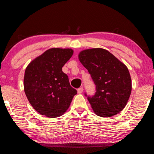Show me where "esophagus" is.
Listing matches in <instances>:
<instances>
[{
    "label": "esophagus",
    "instance_id": "34e87169",
    "mask_svg": "<svg viewBox=\"0 0 154 154\" xmlns=\"http://www.w3.org/2000/svg\"><path fill=\"white\" fill-rule=\"evenodd\" d=\"M77 92L79 94H81L83 92V87H80L79 88H78L77 89Z\"/></svg>",
    "mask_w": 154,
    "mask_h": 154
}]
</instances>
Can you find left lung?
Returning <instances> with one entry per match:
<instances>
[{"mask_svg":"<svg viewBox=\"0 0 154 154\" xmlns=\"http://www.w3.org/2000/svg\"><path fill=\"white\" fill-rule=\"evenodd\" d=\"M79 60L96 85L94 95L85 94L94 112L108 118L123 110L132 90L131 77L126 65L102 48L81 51Z\"/></svg>","mask_w":154,"mask_h":154,"instance_id":"1","label":"left lung"}]
</instances>
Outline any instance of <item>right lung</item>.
<instances>
[{"label":"right lung","instance_id":"right-lung-1","mask_svg":"<svg viewBox=\"0 0 154 154\" xmlns=\"http://www.w3.org/2000/svg\"><path fill=\"white\" fill-rule=\"evenodd\" d=\"M72 54L71 49L51 48L26 67L25 94L32 107L43 116L50 118L61 116L77 94L62 70Z\"/></svg>","mask_w":154,"mask_h":154}]
</instances>
